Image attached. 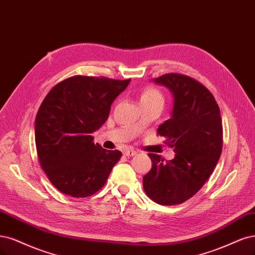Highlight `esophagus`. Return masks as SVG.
Wrapping results in <instances>:
<instances>
[{"label": "esophagus", "mask_w": 255, "mask_h": 255, "mask_svg": "<svg viewBox=\"0 0 255 255\" xmlns=\"http://www.w3.org/2000/svg\"><path fill=\"white\" fill-rule=\"evenodd\" d=\"M124 154L126 156H128V157H133V156H135L137 154V152L135 150H129V148H128V150H125Z\"/></svg>", "instance_id": "1"}]
</instances>
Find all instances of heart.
Returning <instances> with one entry per match:
<instances>
[{
    "instance_id": "obj_1",
    "label": "heart",
    "mask_w": 255,
    "mask_h": 255,
    "mask_svg": "<svg viewBox=\"0 0 255 255\" xmlns=\"http://www.w3.org/2000/svg\"><path fill=\"white\" fill-rule=\"evenodd\" d=\"M140 104H154V103H164L163 95L160 91H158L155 87H145L140 94L139 98Z\"/></svg>"
}]
</instances>
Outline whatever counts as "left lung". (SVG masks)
Wrapping results in <instances>:
<instances>
[{"mask_svg":"<svg viewBox=\"0 0 255 255\" xmlns=\"http://www.w3.org/2000/svg\"><path fill=\"white\" fill-rule=\"evenodd\" d=\"M151 81L173 96L171 117L157 133L174 147L175 157L164 161L159 155L148 154L152 169L143 176V189L157 204L178 205L200 190L221 157V111L213 95L190 77L166 74Z\"/></svg>","mask_w":255,"mask_h":255,"instance_id":"obj_1","label":"left lung"}]
</instances>
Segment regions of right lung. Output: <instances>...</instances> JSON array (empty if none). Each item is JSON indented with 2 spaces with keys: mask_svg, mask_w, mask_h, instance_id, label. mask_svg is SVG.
<instances>
[{
  "mask_svg": "<svg viewBox=\"0 0 255 255\" xmlns=\"http://www.w3.org/2000/svg\"><path fill=\"white\" fill-rule=\"evenodd\" d=\"M128 80L75 76L47 94L34 121L39 161L54 186L72 197H86L107 182L121 152L93 142L111 105Z\"/></svg>",
  "mask_w": 255,
  "mask_h": 255,
  "instance_id": "obj_1",
  "label": "right lung"
}]
</instances>
